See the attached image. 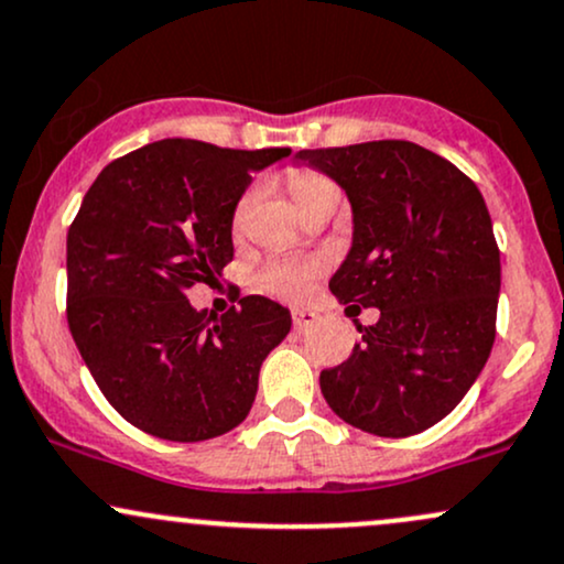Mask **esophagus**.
Instances as JSON below:
<instances>
[{
	"mask_svg": "<svg viewBox=\"0 0 564 564\" xmlns=\"http://www.w3.org/2000/svg\"><path fill=\"white\" fill-rule=\"evenodd\" d=\"M291 321H294L296 332H304V328L315 326V323L321 321V315L315 313V310H294V313H291Z\"/></svg>",
	"mask_w": 564,
	"mask_h": 564,
	"instance_id": "esophagus-1",
	"label": "esophagus"
}]
</instances>
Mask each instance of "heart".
I'll use <instances>...</instances> for the list:
<instances>
[{
  "mask_svg": "<svg viewBox=\"0 0 564 564\" xmlns=\"http://www.w3.org/2000/svg\"><path fill=\"white\" fill-rule=\"evenodd\" d=\"M286 185H289L291 198L296 200V206L307 204L310 198L321 196L323 191L334 187L326 177H323V174L310 172V170L289 172ZM251 198H254V193L249 191L241 200H238L236 223H241L243 219ZM318 273H321V264L313 260H278L273 264H268V270L262 273L260 283L264 291H270V294L286 296V300H302V296L310 291V286H313V281L318 278Z\"/></svg>",
  "mask_w": 564,
  "mask_h": 564,
  "instance_id": "obj_1",
  "label": "heart"
}]
</instances>
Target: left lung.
Masks as SVG:
<instances>
[{
	"label": "left lung",
	"instance_id": "1",
	"mask_svg": "<svg viewBox=\"0 0 564 564\" xmlns=\"http://www.w3.org/2000/svg\"><path fill=\"white\" fill-rule=\"evenodd\" d=\"M332 177L352 209V243L328 289L377 307L341 366L321 373L339 419L408 437L462 403L496 339L501 254L482 193L462 170L408 140L294 153Z\"/></svg>",
	"mask_w": 564,
	"mask_h": 564
}]
</instances>
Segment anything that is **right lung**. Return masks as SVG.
<instances>
[{
    "instance_id": "1",
    "label": "right lung",
    "mask_w": 564,
    "mask_h": 564,
    "mask_svg": "<svg viewBox=\"0 0 564 564\" xmlns=\"http://www.w3.org/2000/svg\"><path fill=\"white\" fill-rule=\"evenodd\" d=\"M289 153L148 142L111 161L84 196L66 241L68 328L108 403L148 435L198 443L249 416L291 313L243 296L215 315L185 294L223 275L251 174Z\"/></svg>"
}]
</instances>
